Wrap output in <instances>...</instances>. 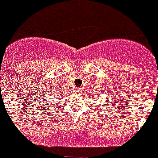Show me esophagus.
Instances as JSON below:
<instances>
[{"label":"esophagus","instance_id":"esophagus-1","mask_svg":"<svg viewBox=\"0 0 158 158\" xmlns=\"http://www.w3.org/2000/svg\"><path fill=\"white\" fill-rule=\"evenodd\" d=\"M77 92H79V89H77Z\"/></svg>","mask_w":158,"mask_h":158}]
</instances>
